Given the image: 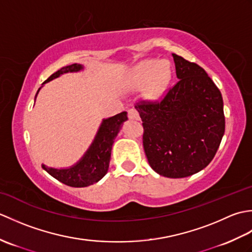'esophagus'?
<instances>
[{
  "label": "esophagus",
  "mask_w": 252,
  "mask_h": 252,
  "mask_svg": "<svg viewBox=\"0 0 252 252\" xmlns=\"http://www.w3.org/2000/svg\"><path fill=\"white\" fill-rule=\"evenodd\" d=\"M127 117L130 118V119H134V120H140V115H138V112L136 109L134 108H131L127 110Z\"/></svg>",
  "instance_id": "34e87169"
}]
</instances>
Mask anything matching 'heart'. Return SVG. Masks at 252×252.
<instances>
[{
    "label": "heart",
    "mask_w": 252,
    "mask_h": 252,
    "mask_svg": "<svg viewBox=\"0 0 252 252\" xmlns=\"http://www.w3.org/2000/svg\"><path fill=\"white\" fill-rule=\"evenodd\" d=\"M171 77V70L167 63L145 61L137 65L132 71L129 88L142 90L148 87V95L157 96L163 90Z\"/></svg>",
    "instance_id": "1"
}]
</instances>
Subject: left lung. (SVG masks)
I'll use <instances>...</instances> for the list:
<instances>
[{"instance_id":"1","label":"left lung","mask_w":252,"mask_h":252,"mask_svg":"<svg viewBox=\"0 0 252 252\" xmlns=\"http://www.w3.org/2000/svg\"><path fill=\"white\" fill-rule=\"evenodd\" d=\"M179 81L156 100L141 99L143 146L158 174L186 178L211 162L225 131L220 90L195 63L172 54Z\"/></svg>"}]
</instances>
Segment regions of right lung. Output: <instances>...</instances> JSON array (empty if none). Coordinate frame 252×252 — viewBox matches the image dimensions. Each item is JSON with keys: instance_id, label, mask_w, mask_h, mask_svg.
Masks as SVG:
<instances>
[{"instance_id": "add662e5", "label": "right lung", "mask_w": 252, "mask_h": 252, "mask_svg": "<svg viewBox=\"0 0 252 252\" xmlns=\"http://www.w3.org/2000/svg\"><path fill=\"white\" fill-rule=\"evenodd\" d=\"M81 69L82 66L77 65V63L63 67L61 70L53 73L49 79H46L43 84L60 77L63 73L79 71ZM37 93H39V91ZM126 119V111H122L120 114L104 120L89 151L84 155L81 161L73 165L72 168L58 170L47 168L44 164L42 165V168L53 178L71 187H85L96 183L108 171L112 144H114L118 132L121 129L122 122Z\"/></svg>"}]
</instances>
